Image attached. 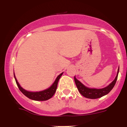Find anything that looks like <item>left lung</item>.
Segmentation results:
<instances>
[{
    "mask_svg": "<svg viewBox=\"0 0 127 127\" xmlns=\"http://www.w3.org/2000/svg\"><path fill=\"white\" fill-rule=\"evenodd\" d=\"M119 73V68L118 70L117 75H116V78L114 79V81L112 82L110 85L105 87L104 88L102 89H94V88H89L84 86L80 81H79L75 76L74 77V79H75V82L77 88H78V91L81 93L84 97H86L88 98L91 99H95L100 98V97H103V96L106 95L112 90V88L114 87V86L116 84V80L118 78V75Z\"/></svg>",
    "mask_w": 127,
    "mask_h": 127,
    "instance_id": "left-lung-1",
    "label": "left lung"
}]
</instances>
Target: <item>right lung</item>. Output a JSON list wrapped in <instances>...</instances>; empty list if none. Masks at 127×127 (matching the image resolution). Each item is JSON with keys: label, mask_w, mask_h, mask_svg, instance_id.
<instances>
[{"label": "right lung", "mask_w": 127, "mask_h": 127, "mask_svg": "<svg viewBox=\"0 0 127 127\" xmlns=\"http://www.w3.org/2000/svg\"><path fill=\"white\" fill-rule=\"evenodd\" d=\"M62 75L63 73H62L60 75L58 76L57 78L55 79V82L51 85V87H49L47 90H45L44 91L39 92H29L24 90L20 85V84H18V81H17V79H16L15 76V75H14V78H15L16 83H17V85L18 86L19 90L26 97H28L30 99H32V100H36V101H45V100H47L51 98L52 96L54 95V94H55V91L57 90V88L58 82H59L60 78V77L62 76Z\"/></svg>", "instance_id": "obj_1"}]
</instances>
